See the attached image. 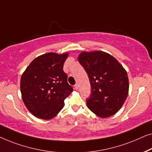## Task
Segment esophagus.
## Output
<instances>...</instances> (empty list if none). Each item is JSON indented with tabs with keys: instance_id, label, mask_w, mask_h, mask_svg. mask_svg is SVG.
<instances>
[{
	"instance_id": "obj_1",
	"label": "esophagus",
	"mask_w": 152,
	"mask_h": 152,
	"mask_svg": "<svg viewBox=\"0 0 152 152\" xmlns=\"http://www.w3.org/2000/svg\"><path fill=\"white\" fill-rule=\"evenodd\" d=\"M74 87H75L76 90H78V89H79V85H78V84H76L75 86H74Z\"/></svg>"
}]
</instances>
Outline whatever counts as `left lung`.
Wrapping results in <instances>:
<instances>
[{
  "mask_svg": "<svg viewBox=\"0 0 152 152\" xmlns=\"http://www.w3.org/2000/svg\"><path fill=\"white\" fill-rule=\"evenodd\" d=\"M78 62L91 85L87 105L100 118L116 114L127 97L129 79L123 66L112 55L102 51L81 52Z\"/></svg>",
  "mask_w": 152,
  "mask_h": 152,
  "instance_id": "left-lung-1",
  "label": "left lung"
}]
</instances>
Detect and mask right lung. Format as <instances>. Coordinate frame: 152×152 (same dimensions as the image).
Instances as JSON below:
<instances>
[{
	"mask_svg": "<svg viewBox=\"0 0 152 152\" xmlns=\"http://www.w3.org/2000/svg\"><path fill=\"white\" fill-rule=\"evenodd\" d=\"M67 56V53L42 54L33 60L23 72L21 95L25 105L34 116L44 120L54 118L73 91L63 71Z\"/></svg>",
	"mask_w": 152,
	"mask_h": 152,
	"instance_id": "obj_1",
	"label": "right lung"
}]
</instances>
